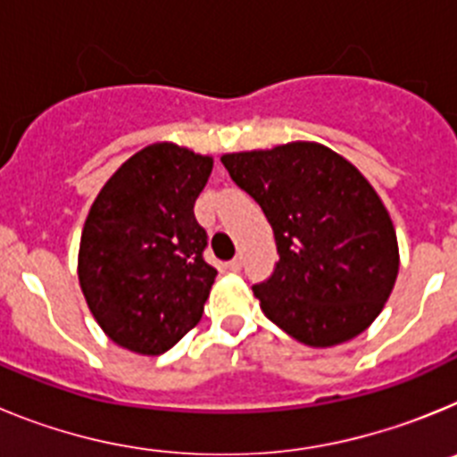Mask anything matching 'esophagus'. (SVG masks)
Listing matches in <instances>:
<instances>
[{
  "mask_svg": "<svg viewBox=\"0 0 457 457\" xmlns=\"http://www.w3.org/2000/svg\"><path fill=\"white\" fill-rule=\"evenodd\" d=\"M226 270H231V272H240V270H242V258L237 256V258H233V261H228V263H226Z\"/></svg>",
  "mask_w": 457,
  "mask_h": 457,
  "instance_id": "esophagus-1",
  "label": "esophagus"
}]
</instances>
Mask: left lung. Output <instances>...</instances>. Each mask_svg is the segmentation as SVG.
<instances>
[{
  "instance_id": "8db88e82",
  "label": "left lung",
  "mask_w": 457,
  "mask_h": 457,
  "mask_svg": "<svg viewBox=\"0 0 457 457\" xmlns=\"http://www.w3.org/2000/svg\"><path fill=\"white\" fill-rule=\"evenodd\" d=\"M221 164L274 231L278 263L252 286L265 316L313 348L364 332L398 277L394 224L369 180L311 141L228 153Z\"/></svg>"
}]
</instances>
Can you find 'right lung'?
I'll use <instances>...</instances> for the list:
<instances>
[{
	"mask_svg": "<svg viewBox=\"0 0 457 457\" xmlns=\"http://www.w3.org/2000/svg\"><path fill=\"white\" fill-rule=\"evenodd\" d=\"M212 157L176 144L135 153L104 183L79 242V286L93 318L120 348L162 354L204 316L217 270L194 201Z\"/></svg>",
	"mask_w": 457,
	"mask_h": 457,
	"instance_id": "obj_1",
	"label": "right lung"
}]
</instances>
